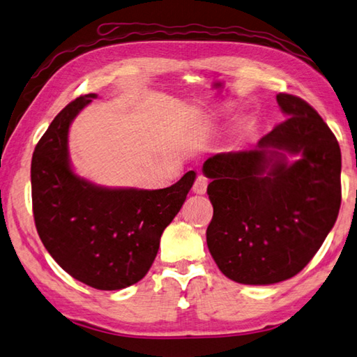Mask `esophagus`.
I'll list each match as a JSON object with an SVG mask.
<instances>
[{
  "label": "esophagus",
  "instance_id": "esophagus-1",
  "mask_svg": "<svg viewBox=\"0 0 357 357\" xmlns=\"http://www.w3.org/2000/svg\"><path fill=\"white\" fill-rule=\"evenodd\" d=\"M208 188V178L204 176H197L196 181L192 185V191L196 194H205Z\"/></svg>",
  "mask_w": 357,
  "mask_h": 357
}]
</instances>
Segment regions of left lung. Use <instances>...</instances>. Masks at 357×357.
Here are the masks:
<instances>
[{
    "label": "left lung",
    "instance_id": "left-lung-1",
    "mask_svg": "<svg viewBox=\"0 0 357 357\" xmlns=\"http://www.w3.org/2000/svg\"><path fill=\"white\" fill-rule=\"evenodd\" d=\"M283 123L252 149L222 152L202 171L211 183L206 244L220 272L241 284L292 278L337 219L342 155L337 139L306 100L280 93ZM286 155H298L289 164Z\"/></svg>",
    "mask_w": 357,
    "mask_h": 357
}]
</instances>
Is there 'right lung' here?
Wrapping results in <instances>:
<instances>
[{"mask_svg":"<svg viewBox=\"0 0 357 357\" xmlns=\"http://www.w3.org/2000/svg\"><path fill=\"white\" fill-rule=\"evenodd\" d=\"M95 98L90 93L74 99L37 143L32 210L40 239L65 272L99 291H118L149 272L161 234L186 200L196 172L163 190L105 188L74 174L70 126Z\"/></svg>","mask_w":357,"mask_h":357,"instance_id":"add662e5","label":"right lung"}]
</instances>
